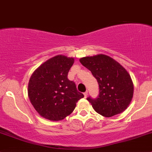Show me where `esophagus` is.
Masks as SVG:
<instances>
[{
	"instance_id": "obj_1",
	"label": "esophagus",
	"mask_w": 152,
	"mask_h": 152,
	"mask_svg": "<svg viewBox=\"0 0 152 152\" xmlns=\"http://www.w3.org/2000/svg\"><path fill=\"white\" fill-rule=\"evenodd\" d=\"M87 95H88L87 92H85V93H84V96H85V98H87Z\"/></svg>"
}]
</instances>
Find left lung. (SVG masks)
I'll use <instances>...</instances> for the list:
<instances>
[{
	"label": "left lung",
	"mask_w": 152,
	"mask_h": 152,
	"mask_svg": "<svg viewBox=\"0 0 152 152\" xmlns=\"http://www.w3.org/2000/svg\"><path fill=\"white\" fill-rule=\"evenodd\" d=\"M79 61L91 71L99 83L97 99L87 98L95 111L107 118L123 113L132 102L134 93V85L127 70L104 54L85 56Z\"/></svg>",
	"instance_id": "left-lung-1"
}]
</instances>
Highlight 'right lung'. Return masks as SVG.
<instances>
[{
  "label": "right lung",
  "instance_id": "right-lung-1",
  "mask_svg": "<svg viewBox=\"0 0 152 152\" xmlns=\"http://www.w3.org/2000/svg\"><path fill=\"white\" fill-rule=\"evenodd\" d=\"M74 58L57 55L42 63L31 76L28 96L38 114L48 120L58 121L71 114L76 102L84 97L67 73Z\"/></svg>",
  "mask_w": 152,
  "mask_h": 152
}]
</instances>
